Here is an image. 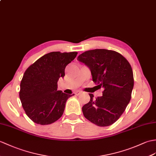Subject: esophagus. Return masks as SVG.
Instances as JSON below:
<instances>
[{"label": "esophagus", "instance_id": "1", "mask_svg": "<svg viewBox=\"0 0 156 156\" xmlns=\"http://www.w3.org/2000/svg\"><path fill=\"white\" fill-rule=\"evenodd\" d=\"M82 93V92H81V91H77V92H75V94L78 96V95H80V94H81Z\"/></svg>", "mask_w": 156, "mask_h": 156}]
</instances>
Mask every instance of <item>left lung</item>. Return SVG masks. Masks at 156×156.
Instances as JSON below:
<instances>
[{
  "label": "left lung",
  "instance_id": "8db88e82",
  "mask_svg": "<svg viewBox=\"0 0 156 156\" xmlns=\"http://www.w3.org/2000/svg\"><path fill=\"white\" fill-rule=\"evenodd\" d=\"M91 71L92 80L102 96L90 100L82 107L84 117L98 126H108L116 122L124 113L132 97L133 75L131 65L121 54L106 49L90 50L78 56Z\"/></svg>",
  "mask_w": 156,
  "mask_h": 156
}]
</instances>
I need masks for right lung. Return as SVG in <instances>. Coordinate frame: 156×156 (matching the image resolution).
<instances>
[{
  "label": "right lung",
  "instance_id": "obj_1",
  "mask_svg": "<svg viewBox=\"0 0 156 156\" xmlns=\"http://www.w3.org/2000/svg\"><path fill=\"white\" fill-rule=\"evenodd\" d=\"M77 54V52L48 53L24 72L19 97L26 114L36 124H52L62 115L67 100L74 94L57 90V83L59 78L64 76L65 68Z\"/></svg>",
  "mask_w": 156,
  "mask_h": 156
}]
</instances>
